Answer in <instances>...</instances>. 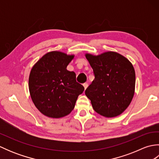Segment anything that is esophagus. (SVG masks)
Segmentation results:
<instances>
[{"instance_id": "obj_1", "label": "esophagus", "mask_w": 159, "mask_h": 159, "mask_svg": "<svg viewBox=\"0 0 159 159\" xmlns=\"http://www.w3.org/2000/svg\"><path fill=\"white\" fill-rule=\"evenodd\" d=\"M83 86H84V87H85V89H86L87 88V87H88V84H87V83H83Z\"/></svg>"}]
</instances>
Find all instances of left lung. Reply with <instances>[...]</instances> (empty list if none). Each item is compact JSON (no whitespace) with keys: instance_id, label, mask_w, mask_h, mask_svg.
<instances>
[{"instance_id":"8db88e82","label":"left lung","mask_w":159,"mask_h":159,"mask_svg":"<svg viewBox=\"0 0 159 159\" xmlns=\"http://www.w3.org/2000/svg\"><path fill=\"white\" fill-rule=\"evenodd\" d=\"M85 57L92 67L95 79L85 90L94 111L107 117L119 116L133 99L135 72L131 63L122 55L107 52Z\"/></svg>"}]
</instances>
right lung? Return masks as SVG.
Returning <instances> with one entry per match:
<instances>
[{
  "mask_svg": "<svg viewBox=\"0 0 159 159\" xmlns=\"http://www.w3.org/2000/svg\"><path fill=\"white\" fill-rule=\"evenodd\" d=\"M74 55L53 51L43 55L33 67L29 79L31 99L46 116L59 118L70 113L84 87L76 74L67 70Z\"/></svg>",
  "mask_w": 159,
  "mask_h": 159,
  "instance_id": "1",
  "label": "right lung"
}]
</instances>
